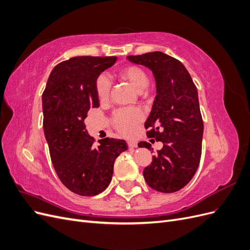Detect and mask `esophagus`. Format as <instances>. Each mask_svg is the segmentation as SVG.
Masks as SVG:
<instances>
[{"label": "esophagus", "instance_id": "34e87169", "mask_svg": "<svg viewBox=\"0 0 250 250\" xmlns=\"http://www.w3.org/2000/svg\"><path fill=\"white\" fill-rule=\"evenodd\" d=\"M127 144H128V146H129L130 148H135V147L138 146L137 142H134V141H128Z\"/></svg>", "mask_w": 250, "mask_h": 250}]
</instances>
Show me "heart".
<instances>
[{"instance_id": "obj_1", "label": "heart", "mask_w": 250, "mask_h": 250, "mask_svg": "<svg viewBox=\"0 0 250 250\" xmlns=\"http://www.w3.org/2000/svg\"><path fill=\"white\" fill-rule=\"evenodd\" d=\"M119 77L127 81L134 88L141 92L148 85L146 72L139 65L129 64L119 71ZM95 89L98 100L104 103L109 99L110 82L104 75L98 76L95 82ZM143 113L138 108H119L111 117V125L124 137H132L138 125L142 122Z\"/></svg>"}]
</instances>
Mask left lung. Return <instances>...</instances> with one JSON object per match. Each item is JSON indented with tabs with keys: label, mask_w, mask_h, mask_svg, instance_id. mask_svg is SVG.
<instances>
[{
	"label": "left lung",
	"mask_w": 250,
	"mask_h": 250,
	"mask_svg": "<svg viewBox=\"0 0 250 250\" xmlns=\"http://www.w3.org/2000/svg\"><path fill=\"white\" fill-rule=\"evenodd\" d=\"M128 59L148 66L156 81L157 95L145 128L148 138L161 141L164 146L144 169V178L155 191H179L193 178L201 158L203 121L197 87L185 65L163 52ZM139 147L151 150V144L141 142Z\"/></svg>",
	"instance_id": "1"
}]
</instances>
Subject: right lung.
Masks as SVG:
<instances>
[{"instance_id": "obj_1", "label": "right lung", "mask_w": 250, "mask_h": 250, "mask_svg": "<svg viewBox=\"0 0 250 250\" xmlns=\"http://www.w3.org/2000/svg\"><path fill=\"white\" fill-rule=\"evenodd\" d=\"M116 56H78L58 63L42 93L43 131L51 161L62 183L75 194L95 196L110 183L113 164L127 149L124 140L105 138L95 146L84 119L99 107L95 82Z\"/></svg>"}]
</instances>
